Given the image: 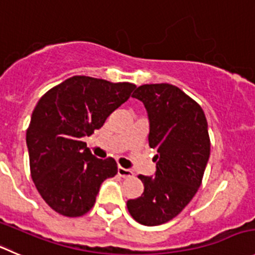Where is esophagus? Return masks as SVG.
Returning a JSON list of instances; mask_svg holds the SVG:
<instances>
[{"label": "esophagus", "instance_id": "obj_1", "mask_svg": "<svg viewBox=\"0 0 255 255\" xmlns=\"http://www.w3.org/2000/svg\"><path fill=\"white\" fill-rule=\"evenodd\" d=\"M118 174L121 176V178H132L134 176V173H132L130 169H125V168H121V166H119L118 169Z\"/></svg>", "mask_w": 255, "mask_h": 255}]
</instances>
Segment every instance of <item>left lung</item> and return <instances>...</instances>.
<instances>
[{
	"label": "left lung",
	"instance_id": "8db88e82",
	"mask_svg": "<svg viewBox=\"0 0 255 255\" xmlns=\"http://www.w3.org/2000/svg\"><path fill=\"white\" fill-rule=\"evenodd\" d=\"M132 98L146 109L156 171L139 175L144 193L126 205L137 223L154 227L175 218L202 184L210 155L208 123L199 104L174 85H142Z\"/></svg>",
	"mask_w": 255,
	"mask_h": 255
}]
</instances>
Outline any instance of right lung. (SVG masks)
<instances>
[{
	"mask_svg": "<svg viewBox=\"0 0 255 255\" xmlns=\"http://www.w3.org/2000/svg\"><path fill=\"white\" fill-rule=\"evenodd\" d=\"M135 87L72 76L38 100L26 132L31 176L43 200L59 214H86L103 181L116 175L115 160L94 156L82 139L100 129Z\"/></svg>",
	"mask_w": 255,
	"mask_h": 255,
	"instance_id": "right-lung-1",
	"label": "right lung"
}]
</instances>
